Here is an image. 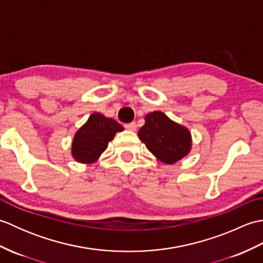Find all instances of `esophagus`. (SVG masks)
Instances as JSON below:
<instances>
[{"instance_id": "34e87169", "label": "esophagus", "mask_w": 263, "mask_h": 263, "mask_svg": "<svg viewBox=\"0 0 263 263\" xmlns=\"http://www.w3.org/2000/svg\"><path fill=\"white\" fill-rule=\"evenodd\" d=\"M125 128L126 130H128V131H136L137 130V124L135 122H132V123H128V124H125Z\"/></svg>"}]
</instances>
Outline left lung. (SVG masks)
I'll list each match as a JSON object with an SVG mask.
<instances>
[{
	"mask_svg": "<svg viewBox=\"0 0 263 263\" xmlns=\"http://www.w3.org/2000/svg\"><path fill=\"white\" fill-rule=\"evenodd\" d=\"M138 137L149 152L166 165L177 163L192 149V136L189 128L159 110L144 116V125L139 130Z\"/></svg>",
	"mask_w": 263,
	"mask_h": 263,
	"instance_id": "obj_1",
	"label": "left lung"
}]
</instances>
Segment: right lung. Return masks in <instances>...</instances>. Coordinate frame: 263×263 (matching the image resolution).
<instances>
[{
  "mask_svg": "<svg viewBox=\"0 0 263 263\" xmlns=\"http://www.w3.org/2000/svg\"><path fill=\"white\" fill-rule=\"evenodd\" d=\"M124 130L121 124L100 113H92L87 122L74 133L71 155L80 164L97 161L117 132Z\"/></svg>",
  "mask_w": 263,
  "mask_h": 263,
  "instance_id": "1",
  "label": "right lung"
}]
</instances>
